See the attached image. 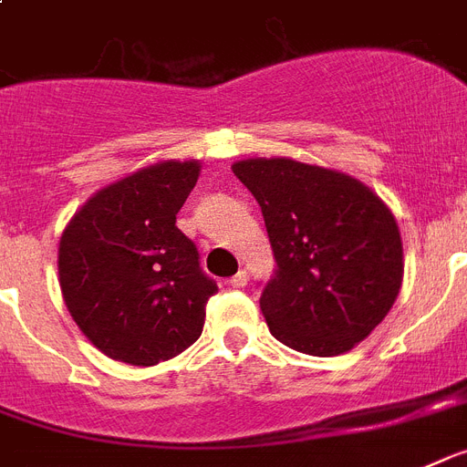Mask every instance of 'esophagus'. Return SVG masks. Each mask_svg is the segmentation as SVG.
<instances>
[{"label":"esophagus","instance_id":"34e87169","mask_svg":"<svg viewBox=\"0 0 467 467\" xmlns=\"http://www.w3.org/2000/svg\"><path fill=\"white\" fill-rule=\"evenodd\" d=\"M245 284H248V272H245V269H241L238 275H234L229 279V286L231 288H243V286H245Z\"/></svg>","mask_w":467,"mask_h":467}]
</instances>
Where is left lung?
<instances>
[{
	"instance_id": "1",
	"label": "left lung",
	"mask_w": 467,
	"mask_h": 467,
	"mask_svg": "<svg viewBox=\"0 0 467 467\" xmlns=\"http://www.w3.org/2000/svg\"><path fill=\"white\" fill-rule=\"evenodd\" d=\"M275 250L260 307L272 337L307 356H341L387 317L403 281L399 224L377 192L288 157L234 161Z\"/></svg>"
}]
</instances>
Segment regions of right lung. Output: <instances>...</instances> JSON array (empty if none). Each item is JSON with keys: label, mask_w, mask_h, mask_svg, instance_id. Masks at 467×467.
Segmentation results:
<instances>
[{"label": "right lung", "mask_w": 467, "mask_h": 467, "mask_svg": "<svg viewBox=\"0 0 467 467\" xmlns=\"http://www.w3.org/2000/svg\"><path fill=\"white\" fill-rule=\"evenodd\" d=\"M200 161H157L98 191L59 241V286L78 329L104 356L150 368L195 344L217 294L176 214Z\"/></svg>", "instance_id": "obj_1"}]
</instances>
